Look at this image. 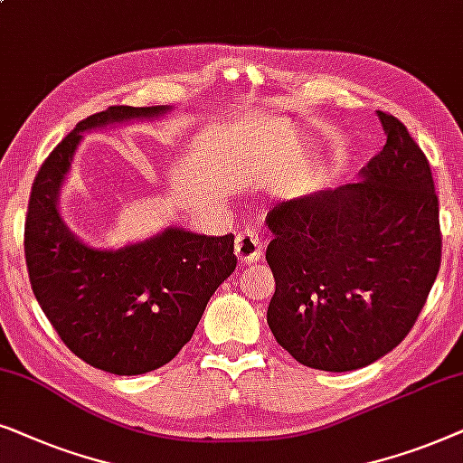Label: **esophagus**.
<instances>
[{"label": "esophagus", "instance_id": "esophagus-1", "mask_svg": "<svg viewBox=\"0 0 463 463\" xmlns=\"http://www.w3.org/2000/svg\"><path fill=\"white\" fill-rule=\"evenodd\" d=\"M235 254L243 264H251L262 258V231L260 228H245L235 237Z\"/></svg>", "mask_w": 463, "mask_h": 463}]
</instances>
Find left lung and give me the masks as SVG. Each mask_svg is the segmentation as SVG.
Segmentation results:
<instances>
[{
  "label": "left lung",
  "instance_id": "8db88e82",
  "mask_svg": "<svg viewBox=\"0 0 463 463\" xmlns=\"http://www.w3.org/2000/svg\"><path fill=\"white\" fill-rule=\"evenodd\" d=\"M360 182L281 201L267 215L275 277L267 322L300 364L368 366L404 341L440 269L439 196L430 163L396 116Z\"/></svg>",
  "mask_w": 463,
  "mask_h": 463
}]
</instances>
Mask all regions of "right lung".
<instances>
[{
  "mask_svg": "<svg viewBox=\"0 0 463 463\" xmlns=\"http://www.w3.org/2000/svg\"><path fill=\"white\" fill-rule=\"evenodd\" d=\"M169 109L112 106L78 122L42 163L24 220L29 281L48 322L80 360L125 377L165 366L193 338L209 298L237 267L235 235L171 226L141 243L97 250L67 228L59 194L82 133Z\"/></svg>",
  "mask_w": 463,
  "mask_h": 463,
  "instance_id": "add662e5",
  "label": "right lung"
}]
</instances>
